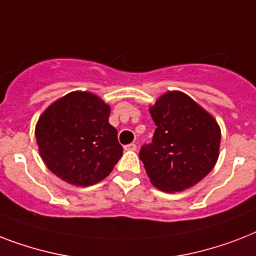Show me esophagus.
I'll use <instances>...</instances> for the list:
<instances>
[{
  "mask_svg": "<svg viewBox=\"0 0 256 256\" xmlns=\"http://www.w3.org/2000/svg\"><path fill=\"white\" fill-rule=\"evenodd\" d=\"M124 150H128V152H136V144H128L124 146Z\"/></svg>",
  "mask_w": 256,
  "mask_h": 256,
  "instance_id": "34e87169",
  "label": "esophagus"
}]
</instances>
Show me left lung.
I'll return each mask as SVG.
<instances>
[{
  "mask_svg": "<svg viewBox=\"0 0 256 256\" xmlns=\"http://www.w3.org/2000/svg\"><path fill=\"white\" fill-rule=\"evenodd\" d=\"M152 142L140 148L148 178L166 192L186 190L216 164L220 128L212 116L180 92H168L150 108Z\"/></svg>",
  "mask_w": 256,
  "mask_h": 256,
  "instance_id": "8db88e82",
  "label": "left lung"
}]
</instances>
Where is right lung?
<instances>
[{
  "label": "right lung",
  "mask_w": 256,
  "mask_h": 256,
  "mask_svg": "<svg viewBox=\"0 0 256 256\" xmlns=\"http://www.w3.org/2000/svg\"><path fill=\"white\" fill-rule=\"evenodd\" d=\"M110 108L88 92H74L46 108L36 128L40 154L53 174L76 186L108 176L122 156Z\"/></svg>",
  "instance_id": "right-lung-1"
}]
</instances>
